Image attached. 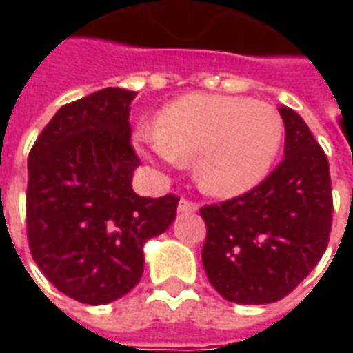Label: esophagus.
I'll list each match as a JSON object with an SVG mask.
<instances>
[{
	"label": "esophagus",
	"instance_id": "esophagus-1",
	"mask_svg": "<svg viewBox=\"0 0 353 353\" xmlns=\"http://www.w3.org/2000/svg\"><path fill=\"white\" fill-rule=\"evenodd\" d=\"M198 210V204L196 202H192V200H186L183 198L181 202H179V212L181 214H194Z\"/></svg>",
	"mask_w": 353,
	"mask_h": 353
}]
</instances>
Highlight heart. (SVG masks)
<instances>
[{
  "label": "heart",
  "instance_id": "heart-1",
  "mask_svg": "<svg viewBox=\"0 0 353 353\" xmlns=\"http://www.w3.org/2000/svg\"><path fill=\"white\" fill-rule=\"evenodd\" d=\"M283 141V119L265 102L188 94L161 110L157 128H141L143 155L176 165L194 157V179L216 196L243 194L269 172Z\"/></svg>",
  "mask_w": 353,
  "mask_h": 353
}]
</instances>
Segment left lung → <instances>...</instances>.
Segmentation results:
<instances>
[{
  "mask_svg": "<svg viewBox=\"0 0 353 353\" xmlns=\"http://www.w3.org/2000/svg\"><path fill=\"white\" fill-rule=\"evenodd\" d=\"M285 159L241 196L204 206L202 263L230 303L281 301L316 267L332 230L330 167L305 119L281 105Z\"/></svg>",
  "mask_w": 353,
  "mask_h": 353,
  "instance_id": "8db88e82",
  "label": "left lung"
}]
</instances>
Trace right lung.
<instances>
[{
	"mask_svg": "<svg viewBox=\"0 0 353 353\" xmlns=\"http://www.w3.org/2000/svg\"><path fill=\"white\" fill-rule=\"evenodd\" d=\"M135 96L103 88L62 105L27 161L31 255L59 291L84 305L128 294L143 275V245L176 216L174 194L143 198L131 188Z\"/></svg>",
	"mask_w": 353,
	"mask_h": 353,
	"instance_id": "obj_1",
	"label": "right lung"
}]
</instances>
